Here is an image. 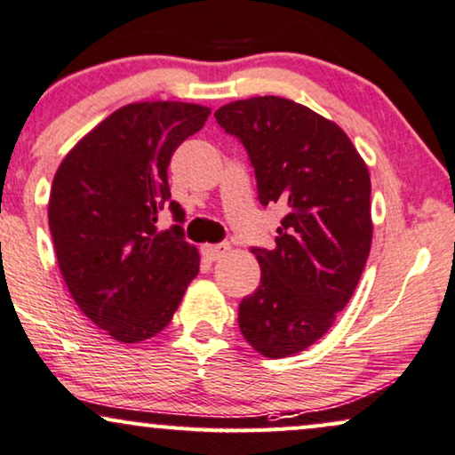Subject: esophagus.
Segmentation results:
<instances>
[{"instance_id":"34e87169","label":"esophagus","mask_w":455,"mask_h":455,"mask_svg":"<svg viewBox=\"0 0 455 455\" xmlns=\"http://www.w3.org/2000/svg\"><path fill=\"white\" fill-rule=\"evenodd\" d=\"M228 250H231V245H228V243H214V245H204L202 253H204L205 259H210V262H216V259L222 258Z\"/></svg>"}]
</instances>
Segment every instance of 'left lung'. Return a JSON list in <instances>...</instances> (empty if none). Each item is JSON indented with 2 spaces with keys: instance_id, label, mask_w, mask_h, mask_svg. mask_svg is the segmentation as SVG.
Listing matches in <instances>:
<instances>
[{
  "instance_id": "left-lung-1",
  "label": "left lung",
  "mask_w": 455,
  "mask_h": 455,
  "mask_svg": "<svg viewBox=\"0 0 455 455\" xmlns=\"http://www.w3.org/2000/svg\"><path fill=\"white\" fill-rule=\"evenodd\" d=\"M256 172L262 205H287L275 247H251L262 278L239 304V329L266 358L316 343L341 312L372 243L371 177L335 123L284 97H250L216 110Z\"/></svg>"
}]
</instances>
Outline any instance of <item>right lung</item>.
Returning <instances> with one entry per match:
<instances>
[{
	"label": "right lung",
	"mask_w": 455,
	"mask_h": 455,
	"mask_svg": "<svg viewBox=\"0 0 455 455\" xmlns=\"http://www.w3.org/2000/svg\"><path fill=\"white\" fill-rule=\"evenodd\" d=\"M208 114L180 101L120 108L76 143L53 177L50 231L66 287L116 341L164 331L197 276L199 253L183 227L157 231L156 222L166 205L183 222L168 164Z\"/></svg>",
	"instance_id": "right-lung-1"
}]
</instances>
